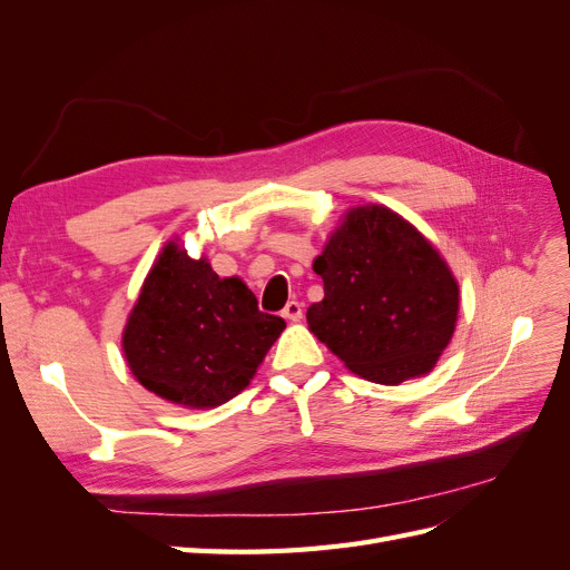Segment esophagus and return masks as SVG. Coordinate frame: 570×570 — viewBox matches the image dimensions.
Wrapping results in <instances>:
<instances>
[{
  "label": "esophagus",
  "instance_id": "1",
  "mask_svg": "<svg viewBox=\"0 0 570 570\" xmlns=\"http://www.w3.org/2000/svg\"><path fill=\"white\" fill-rule=\"evenodd\" d=\"M283 316L289 318V321H299L302 318V304L295 302V299L287 302L285 308H283Z\"/></svg>",
  "mask_w": 570,
  "mask_h": 570
}]
</instances>
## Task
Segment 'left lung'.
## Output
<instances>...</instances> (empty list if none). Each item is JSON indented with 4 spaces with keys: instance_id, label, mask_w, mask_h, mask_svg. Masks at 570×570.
<instances>
[{
    "instance_id": "obj_1",
    "label": "left lung",
    "mask_w": 570,
    "mask_h": 570,
    "mask_svg": "<svg viewBox=\"0 0 570 570\" xmlns=\"http://www.w3.org/2000/svg\"><path fill=\"white\" fill-rule=\"evenodd\" d=\"M325 297L312 333L344 366L396 385L435 366L452 340L459 285L438 249L385 206H358L314 262Z\"/></svg>"
}]
</instances>
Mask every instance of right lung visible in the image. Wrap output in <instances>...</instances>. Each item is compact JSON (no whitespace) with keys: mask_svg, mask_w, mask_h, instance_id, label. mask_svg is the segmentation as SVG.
Instances as JSON below:
<instances>
[{"mask_svg":"<svg viewBox=\"0 0 570 570\" xmlns=\"http://www.w3.org/2000/svg\"><path fill=\"white\" fill-rule=\"evenodd\" d=\"M285 321L258 312L237 278L168 243L149 271L128 325L124 352L132 375L164 400L212 409L243 392Z\"/></svg>","mask_w":570,"mask_h":570,"instance_id":"obj_1","label":"right lung"}]
</instances>
